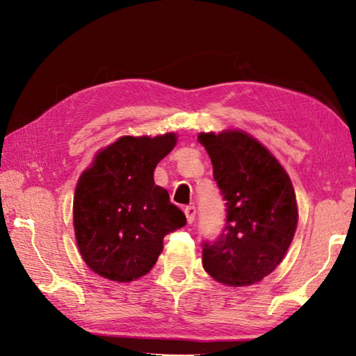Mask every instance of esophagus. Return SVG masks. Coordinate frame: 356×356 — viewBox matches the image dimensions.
Segmentation results:
<instances>
[{"instance_id": "34e87169", "label": "esophagus", "mask_w": 356, "mask_h": 356, "mask_svg": "<svg viewBox=\"0 0 356 356\" xmlns=\"http://www.w3.org/2000/svg\"><path fill=\"white\" fill-rule=\"evenodd\" d=\"M184 213H185V216H186L188 225H191V223L194 222V218H195V208H194V207H186V208L184 209Z\"/></svg>"}]
</instances>
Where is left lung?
Here are the masks:
<instances>
[{"instance_id": "left-lung-1", "label": "left lung", "mask_w": 356, "mask_h": 356, "mask_svg": "<svg viewBox=\"0 0 356 356\" xmlns=\"http://www.w3.org/2000/svg\"><path fill=\"white\" fill-rule=\"evenodd\" d=\"M226 200V226L203 248V268L216 282L251 286L269 275L289 249L298 205L289 174L263 143L238 128L199 133Z\"/></svg>"}]
</instances>
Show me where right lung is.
I'll use <instances>...</instances> for the list:
<instances>
[{"label":"right lung","mask_w":356,"mask_h":356,"mask_svg":"<svg viewBox=\"0 0 356 356\" xmlns=\"http://www.w3.org/2000/svg\"><path fill=\"white\" fill-rule=\"evenodd\" d=\"M177 134L120 136L95 154L73 197V228L82 260L95 274L130 283L153 269L163 237L186 223L154 184V170Z\"/></svg>","instance_id":"right-lung-1"}]
</instances>
